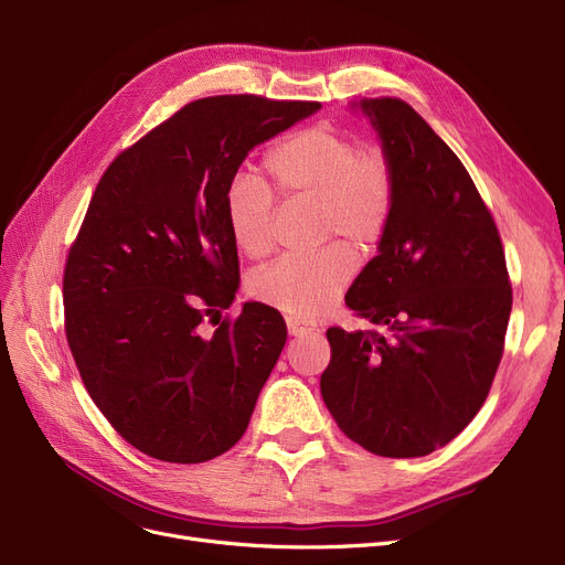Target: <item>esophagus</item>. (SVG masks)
<instances>
[{"label": "esophagus", "mask_w": 565, "mask_h": 565, "mask_svg": "<svg viewBox=\"0 0 565 565\" xmlns=\"http://www.w3.org/2000/svg\"><path fill=\"white\" fill-rule=\"evenodd\" d=\"M286 328H288V334H290V337H307V334H313V332H316V328H313L311 322H305V320L292 318V316L286 318Z\"/></svg>", "instance_id": "1"}]
</instances>
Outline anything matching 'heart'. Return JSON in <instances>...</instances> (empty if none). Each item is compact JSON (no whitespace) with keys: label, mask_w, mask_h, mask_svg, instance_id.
Returning <instances> with one entry per match:
<instances>
[{"label":"heart","mask_w":565,"mask_h":565,"mask_svg":"<svg viewBox=\"0 0 565 565\" xmlns=\"http://www.w3.org/2000/svg\"><path fill=\"white\" fill-rule=\"evenodd\" d=\"M265 173L286 201L316 203L318 241L369 254L387 231L394 205L392 167L377 148H358L332 126L292 132L267 151ZM226 226L237 249L263 258L275 247V196L252 173H237L224 194ZM352 275L350 254L330 245L311 256H286L258 273L252 295L300 320L330 311Z\"/></svg>","instance_id":"heart-1"}]
</instances>
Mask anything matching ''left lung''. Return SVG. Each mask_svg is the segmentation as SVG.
Instances as JSON below:
<instances>
[{
  "label": "left lung",
  "instance_id": "left-lung-1",
  "mask_svg": "<svg viewBox=\"0 0 565 565\" xmlns=\"http://www.w3.org/2000/svg\"><path fill=\"white\" fill-rule=\"evenodd\" d=\"M394 175L387 231L345 305L375 332L328 330L320 394L345 437L384 458H422L477 417L494 380L513 292L501 241L451 148L407 103H350Z\"/></svg>",
  "mask_w": 565,
  "mask_h": 565
}]
</instances>
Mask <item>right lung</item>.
Masks as SVG:
<instances>
[{
    "instance_id": "obj_1",
    "label": "right lung",
    "mask_w": 565,
    "mask_h": 565,
    "mask_svg": "<svg viewBox=\"0 0 565 565\" xmlns=\"http://www.w3.org/2000/svg\"><path fill=\"white\" fill-rule=\"evenodd\" d=\"M318 109L194 100L100 178L64 273L66 337L88 396L141 454L205 462L245 435L288 332L260 302L201 332L241 288L224 194L258 143Z\"/></svg>"
}]
</instances>
